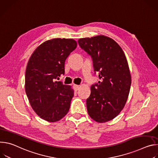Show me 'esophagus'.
<instances>
[{
  "label": "esophagus",
  "instance_id": "34e87169",
  "mask_svg": "<svg viewBox=\"0 0 158 158\" xmlns=\"http://www.w3.org/2000/svg\"><path fill=\"white\" fill-rule=\"evenodd\" d=\"M73 88H74V90L75 91H77L79 89V88H80V86L78 85H73Z\"/></svg>",
  "mask_w": 158,
  "mask_h": 158
}]
</instances>
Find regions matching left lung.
Segmentation results:
<instances>
[{
    "label": "left lung",
    "instance_id": "left-lung-1",
    "mask_svg": "<svg viewBox=\"0 0 158 158\" xmlns=\"http://www.w3.org/2000/svg\"><path fill=\"white\" fill-rule=\"evenodd\" d=\"M78 43L92 56L94 70L102 79L91 86L86 99L88 114L99 123L110 121L124 109L130 92L131 75L124 52L103 35L80 38Z\"/></svg>",
    "mask_w": 158,
    "mask_h": 158
}]
</instances>
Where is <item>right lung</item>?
Masks as SVG:
<instances>
[{"instance_id": "1", "label": "right lung", "mask_w": 158, "mask_h": 158, "mask_svg": "<svg viewBox=\"0 0 158 158\" xmlns=\"http://www.w3.org/2000/svg\"><path fill=\"white\" fill-rule=\"evenodd\" d=\"M77 46L73 39H51L38 46L28 61L26 93L34 111L48 122H57L69 111L74 90L56 80L64 73L65 60Z\"/></svg>"}]
</instances>
